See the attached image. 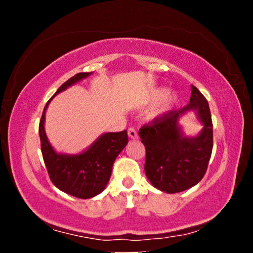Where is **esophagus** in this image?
<instances>
[{
	"mask_svg": "<svg viewBox=\"0 0 253 253\" xmlns=\"http://www.w3.org/2000/svg\"><path fill=\"white\" fill-rule=\"evenodd\" d=\"M127 134H129V137L131 138V139H137L138 138V132L133 129V127H130V129L127 130Z\"/></svg>",
	"mask_w": 253,
	"mask_h": 253,
	"instance_id": "34e87169",
	"label": "esophagus"
}]
</instances>
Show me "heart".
I'll list each match as a JSON object with an SVG mask.
<instances>
[{
    "instance_id": "obj_1",
    "label": "heart",
    "mask_w": 253,
    "mask_h": 253,
    "mask_svg": "<svg viewBox=\"0 0 253 253\" xmlns=\"http://www.w3.org/2000/svg\"><path fill=\"white\" fill-rule=\"evenodd\" d=\"M150 100L152 102L160 101L158 103V106H155V108L152 110V115L160 116L169 112V110L172 108L176 100H177V96L175 94H167V89L160 87L154 89V91L152 92Z\"/></svg>"
}]
</instances>
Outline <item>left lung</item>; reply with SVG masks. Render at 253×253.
<instances>
[{"instance_id": "8db88e82", "label": "left lung", "mask_w": 253, "mask_h": 253, "mask_svg": "<svg viewBox=\"0 0 253 253\" xmlns=\"http://www.w3.org/2000/svg\"><path fill=\"white\" fill-rule=\"evenodd\" d=\"M190 111L196 114L203 129L186 136L179 120ZM146 148L145 174L151 184L166 193L188 190L202 181L213 148V124L210 106L199 89L191 85L190 102L170 110L139 129Z\"/></svg>"}]
</instances>
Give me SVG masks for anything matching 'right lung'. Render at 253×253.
<instances>
[{"label": "right lung", "instance_id": "right-lung-1", "mask_svg": "<svg viewBox=\"0 0 253 253\" xmlns=\"http://www.w3.org/2000/svg\"><path fill=\"white\" fill-rule=\"evenodd\" d=\"M92 74L79 72L75 75L60 86L54 96ZM53 98L44 106L39 124L41 152L48 174L53 184L61 191L81 199L93 198L101 193L108 184L114 161L129 141L127 131L102 133L81 153H58L51 146L44 131L46 110Z\"/></svg>", "mask_w": 253, "mask_h": 253}]
</instances>
